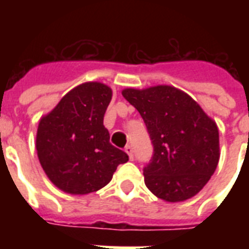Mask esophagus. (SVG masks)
Returning a JSON list of instances; mask_svg holds the SVG:
<instances>
[{
    "label": "esophagus",
    "mask_w": 249,
    "mask_h": 249,
    "mask_svg": "<svg viewBox=\"0 0 249 249\" xmlns=\"http://www.w3.org/2000/svg\"><path fill=\"white\" fill-rule=\"evenodd\" d=\"M125 152L128 154L129 159H130V160L134 159V154H133V147H132V146H126V147H125Z\"/></svg>",
    "instance_id": "1"
}]
</instances>
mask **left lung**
Wrapping results in <instances>:
<instances>
[{
    "mask_svg": "<svg viewBox=\"0 0 249 249\" xmlns=\"http://www.w3.org/2000/svg\"><path fill=\"white\" fill-rule=\"evenodd\" d=\"M123 97L143 119L154 146L143 168L144 183L169 203L187 200L200 191L220 159L216 123L182 90L159 85L123 90Z\"/></svg>",
    "mask_w": 249,
    "mask_h": 249,
    "instance_id": "8db88e82",
    "label": "left lung"
}]
</instances>
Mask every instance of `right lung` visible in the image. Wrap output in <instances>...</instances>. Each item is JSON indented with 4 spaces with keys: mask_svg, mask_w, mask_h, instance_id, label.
I'll return each instance as SVG.
<instances>
[{
    "mask_svg": "<svg viewBox=\"0 0 249 249\" xmlns=\"http://www.w3.org/2000/svg\"><path fill=\"white\" fill-rule=\"evenodd\" d=\"M112 90L101 83H85L64 95L40 120L36 137L38 160L49 179L73 195L98 191L129 156L109 143L103 125Z\"/></svg>",
    "mask_w": 249,
    "mask_h": 249,
    "instance_id": "obj_1",
    "label": "right lung"
}]
</instances>
